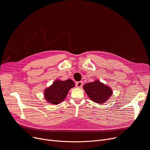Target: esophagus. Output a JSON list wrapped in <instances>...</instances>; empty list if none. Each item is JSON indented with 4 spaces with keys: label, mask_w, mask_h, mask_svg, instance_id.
Masks as SVG:
<instances>
[{
    "label": "esophagus",
    "mask_w": 150,
    "mask_h": 150,
    "mask_svg": "<svg viewBox=\"0 0 150 150\" xmlns=\"http://www.w3.org/2000/svg\"><path fill=\"white\" fill-rule=\"evenodd\" d=\"M83 85V82L82 81H79V82H77L76 83V86L77 87V88H81L82 87Z\"/></svg>",
    "instance_id": "34e87169"
}]
</instances>
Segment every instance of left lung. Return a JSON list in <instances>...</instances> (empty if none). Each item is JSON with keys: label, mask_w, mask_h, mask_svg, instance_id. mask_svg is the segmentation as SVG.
Here are the masks:
<instances>
[{"label": "left lung", "mask_w": 150, "mask_h": 150, "mask_svg": "<svg viewBox=\"0 0 150 150\" xmlns=\"http://www.w3.org/2000/svg\"><path fill=\"white\" fill-rule=\"evenodd\" d=\"M89 98L96 103L103 104L112 96V89L98 80L85 84L83 87Z\"/></svg>", "instance_id": "1"}]
</instances>
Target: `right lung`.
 <instances>
[{
	"instance_id": "1",
	"label": "right lung",
	"mask_w": 150,
	"mask_h": 150,
	"mask_svg": "<svg viewBox=\"0 0 150 150\" xmlns=\"http://www.w3.org/2000/svg\"><path fill=\"white\" fill-rule=\"evenodd\" d=\"M74 86V82L71 79L57 80L45 90V99L50 104H58L64 101L69 90Z\"/></svg>"
}]
</instances>
